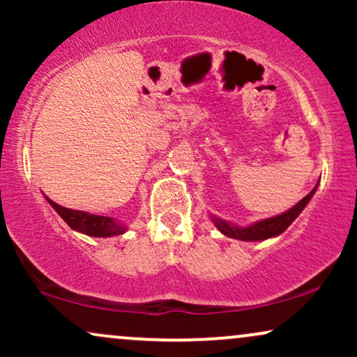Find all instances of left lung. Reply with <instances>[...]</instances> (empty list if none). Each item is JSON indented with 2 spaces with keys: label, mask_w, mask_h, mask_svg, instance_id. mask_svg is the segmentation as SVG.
<instances>
[{
  "label": "left lung",
  "mask_w": 357,
  "mask_h": 357,
  "mask_svg": "<svg viewBox=\"0 0 357 357\" xmlns=\"http://www.w3.org/2000/svg\"><path fill=\"white\" fill-rule=\"evenodd\" d=\"M317 186L319 183L315 184L314 190L310 191L305 198H302L297 204H294L290 210L280 213V215L277 216H272V218L255 221V223L248 225V227H240V225L230 223V221L221 220L218 216L211 215V213H210V220L213 221V225L218 228V231L223 233V235L228 236V238H235L241 241H264L268 238H275V236L282 235V233H284L287 228L294 223V220L304 211V208L309 204L310 199H312V196L315 195V191H317Z\"/></svg>",
  "instance_id": "obj_1"
}]
</instances>
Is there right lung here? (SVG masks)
Wrapping results in <instances>:
<instances>
[{
    "instance_id": "obj_1",
    "label": "right lung",
    "mask_w": 357,
    "mask_h": 357,
    "mask_svg": "<svg viewBox=\"0 0 357 357\" xmlns=\"http://www.w3.org/2000/svg\"><path fill=\"white\" fill-rule=\"evenodd\" d=\"M47 198V196H45ZM50 206L61 216V220L72 228V230L84 233L87 236H96V238H109V236L124 235L127 231V225L122 223L121 220L112 218V216H100L93 215L89 211L70 210V208H63L50 198H47Z\"/></svg>"
}]
</instances>
